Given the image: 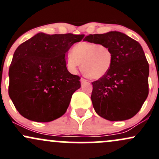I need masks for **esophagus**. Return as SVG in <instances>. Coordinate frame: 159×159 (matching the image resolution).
Wrapping results in <instances>:
<instances>
[{
    "label": "esophagus",
    "mask_w": 159,
    "mask_h": 159,
    "mask_svg": "<svg viewBox=\"0 0 159 159\" xmlns=\"http://www.w3.org/2000/svg\"><path fill=\"white\" fill-rule=\"evenodd\" d=\"M81 83H85V82H87V81H88V80L85 79V78H81Z\"/></svg>",
    "instance_id": "34e87169"
}]
</instances>
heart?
Segmentation results:
<instances>
[{
    "label": "heart",
    "instance_id": "b5f03b06",
    "mask_svg": "<svg viewBox=\"0 0 159 159\" xmlns=\"http://www.w3.org/2000/svg\"><path fill=\"white\" fill-rule=\"evenodd\" d=\"M113 60L112 50L107 45L82 41L75 45L66 62L72 71H76L81 62V70L85 75L91 79H99L110 71Z\"/></svg>",
    "mask_w": 159,
    "mask_h": 159
}]
</instances>
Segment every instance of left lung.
Instances as JSON below:
<instances>
[{
  "mask_svg": "<svg viewBox=\"0 0 159 159\" xmlns=\"http://www.w3.org/2000/svg\"><path fill=\"white\" fill-rule=\"evenodd\" d=\"M84 41L107 45L114 56L108 74L92 82L96 112L111 121L131 118L149 94V67L141 45L119 31L89 34Z\"/></svg>",
  "mask_w": 159,
  "mask_h": 159,
  "instance_id": "1",
  "label": "left lung"
}]
</instances>
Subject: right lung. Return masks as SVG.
Returning <instances> with one entry per match:
<instances>
[{
    "mask_svg": "<svg viewBox=\"0 0 159 159\" xmlns=\"http://www.w3.org/2000/svg\"><path fill=\"white\" fill-rule=\"evenodd\" d=\"M84 34L38 33L21 43L9 69L8 93L21 116L48 122L65 114L80 77L66 68V54Z\"/></svg>",
    "mask_w": 159,
    "mask_h": 159,
    "instance_id": "obj_1",
    "label": "right lung"
}]
</instances>
